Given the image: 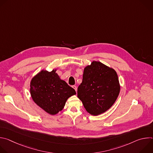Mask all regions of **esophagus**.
Wrapping results in <instances>:
<instances>
[{"label":"esophagus","instance_id":"obj_1","mask_svg":"<svg viewBox=\"0 0 153 153\" xmlns=\"http://www.w3.org/2000/svg\"><path fill=\"white\" fill-rule=\"evenodd\" d=\"M72 87H73V88L75 90V91H77V86H76L73 85V86H72Z\"/></svg>","mask_w":153,"mask_h":153}]
</instances>
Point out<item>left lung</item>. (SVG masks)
I'll return each instance as SVG.
<instances>
[{
  "mask_svg": "<svg viewBox=\"0 0 153 153\" xmlns=\"http://www.w3.org/2000/svg\"><path fill=\"white\" fill-rule=\"evenodd\" d=\"M120 86L116 71L98 61H93L83 70L77 97L86 111L97 116L109 110L116 102Z\"/></svg>",
  "mask_w": 153,
  "mask_h": 153,
  "instance_id": "left-lung-1",
  "label": "left lung"
}]
</instances>
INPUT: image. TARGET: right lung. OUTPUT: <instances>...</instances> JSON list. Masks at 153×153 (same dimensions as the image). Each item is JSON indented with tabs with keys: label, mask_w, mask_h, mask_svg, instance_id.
Masks as SVG:
<instances>
[{
	"label": "right lung",
	"mask_w": 153,
	"mask_h": 153,
	"mask_svg": "<svg viewBox=\"0 0 153 153\" xmlns=\"http://www.w3.org/2000/svg\"><path fill=\"white\" fill-rule=\"evenodd\" d=\"M56 70H42L30 82V94L33 101L51 115L62 111L67 99L76 94L74 89L60 79Z\"/></svg>",
	"instance_id": "obj_1"
}]
</instances>
